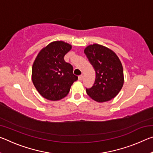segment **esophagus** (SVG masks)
<instances>
[{
    "mask_svg": "<svg viewBox=\"0 0 153 153\" xmlns=\"http://www.w3.org/2000/svg\"><path fill=\"white\" fill-rule=\"evenodd\" d=\"M83 79V76L82 75H80V76H78V80H79V81H82Z\"/></svg>",
    "mask_w": 153,
    "mask_h": 153,
    "instance_id": "1",
    "label": "esophagus"
}]
</instances>
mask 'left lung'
Instances as JSON below:
<instances>
[{"mask_svg": "<svg viewBox=\"0 0 153 153\" xmlns=\"http://www.w3.org/2000/svg\"><path fill=\"white\" fill-rule=\"evenodd\" d=\"M84 53L96 72L94 85L86 88L88 95L98 102L115 98L124 83L123 66L117 55L110 48L98 44L88 46Z\"/></svg>", "mask_w": 153, "mask_h": 153, "instance_id": "1", "label": "left lung"}]
</instances>
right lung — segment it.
Returning <instances> with one entry per match:
<instances>
[{"instance_id":"obj_1","label":"right lung","mask_w":153,"mask_h":153,"mask_svg":"<svg viewBox=\"0 0 153 153\" xmlns=\"http://www.w3.org/2000/svg\"><path fill=\"white\" fill-rule=\"evenodd\" d=\"M72 46L63 41H55L44 47L33 61L32 79L42 97L50 100H61L68 94L77 79L73 66L64 60Z\"/></svg>"}]
</instances>
